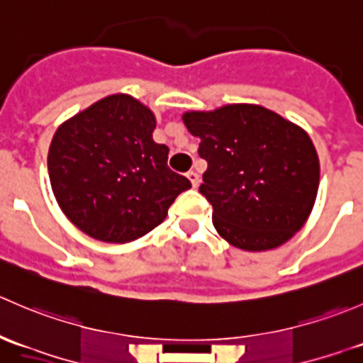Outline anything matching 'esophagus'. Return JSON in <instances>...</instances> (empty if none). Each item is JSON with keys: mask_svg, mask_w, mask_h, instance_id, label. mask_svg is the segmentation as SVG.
Here are the masks:
<instances>
[{"mask_svg": "<svg viewBox=\"0 0 363 363\" xmlns=\"http://www.w3.org/2000/svg\"><path fill=\"white\" fill-rule=\"evenodd\" d=\"M188 179H189V182H191L193 184V188H199V184H200V175L196 174V172H189L188 174Z\"/></svg>", "mask_w": 363, "mask_h": 363, "instance_id": "esophagus-1", "label": "esophagus"}]
</instances>
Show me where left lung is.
Returning <instances> with one entry per match:
<instances>
[{"label":"left lung","mask_w":363,"mask_h":363,"mask_svg":"<svg viewBox=\"0 0 363 363\" xmlns=\"http://www.w3.org/2000/svg\"><path fill=\"white\" fill-rule=\"evenodd\" d=\"M207 161L200 193L219 235L244 251L283 246L316 202L320 160L306 130L262 105L182 113Z\"/></svg>","instance_id":"obj_1"}]
</instances>
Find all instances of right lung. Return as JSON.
<instances>
[{
  "instance_id": "1",
  "label": "right lung",
  "mask_w": 363,
  "mask_h": 363,
  "mask_svg": "<svg viewBox=\"0 0 363 363\" xmlns=\"http://www.w3.org/2000/svg\"><path fill=\"white\" fill-rule=\"evenodd\" d=\"M155 112L111 94L65 121L47 156L50 188L69 221L101 242L137 240L164 221L191 182L168 168L152 140Z\"/></svg>"
}]
</instances>
